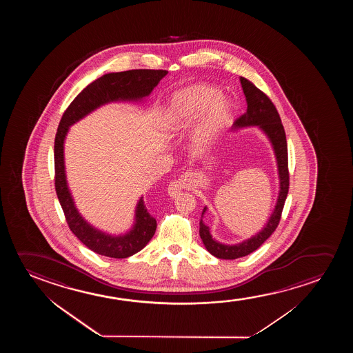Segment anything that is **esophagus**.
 <instances>
[{"label": "esophagus", "mask_w": 353, "mask_h": 353, "mask_svg": "<svg viewBox=\"0 0 353 353\" xmlns=\"http://www.w3.org/2000/svg\"><path fill=\"white\" fill-rule=\"evenodd\" d=\"M185 185H187V179H174L168 187V194L171 198H176L182 192V189L185 188Z\"/></svg>", "instance_id": "1"}]
</instances>
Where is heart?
Segmentation results:
<instances>
[{
  "mask_svg": "<svg viewBox=\"0 0 353 353\" xmlns=\"http://www.w3.org/2000/svg\"><path fill=\"white\" fill-rule=\"evenodd\" d=\"M218 88L195 84L174 92L163 112V126L179 130L193 123L201 113L194 128V145L205 150L216 142L232 117V102L221 95Z\"/></svg>",
  "mask_w": 353,
  "mask_h": 353,
  "instance_id": "heart-1",
  "label": "heart"
}]
</instances>
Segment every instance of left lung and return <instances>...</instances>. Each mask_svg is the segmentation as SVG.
<instances>
[{"label": "left lung", "instance_id": "1", "mask_svg": "<svg viewBox=\"0 0 353 353\" xmlns=\"http://www.w3.org/2000/svg\"><path fill=\"white\" fill-rule=\"evenodd\" d=\"M242 90L246 97L247 111L232 124V129L236 130L240 128L246 126H259L261 130L265 132L269 137L271 145L274 147L277 168H279V177H280V193L276 203L275 210L271 214L265 228H263L256 235L248 239L246 241L236 245H224L216 241L212 235L210 234V228L203 224V219H200V237L203 245L212 256L219 259H236L241 256H248L252 252L264 243L275 232L276 228L280 223L282 210L285 206V199L290 189V171H288V150H287V140L283 125L281 123L280 114L276 110L275 105L272 103L265 92H261L258 88L246 78L240 77ZM206 212V208H203V213ZM201 216V218H203Z\"/></svg>", "mask_w": 353, "mask_h": 353}]
</instances>
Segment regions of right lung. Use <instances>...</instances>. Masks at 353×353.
I'll return each instance as SVG.
<instances>
[{
	"mask_svg": "<svg viewBox=\"0 0 353 353\" xmlns=\"http://www.w3.org/2000/svg\"><path fill=\"white\" fill-rule=\"evenodd\" d=\"M168 74L165 70H131L124 72L108 73L90 83L78 94L63 112L59 123L54 142L55 165V190L63 208L68 228L81 240L83 245L101 256L110 258H128L140 252L150 242L157 229V221L147 211L145 201L141 198L137 203L135 225L125 235L111 236L92 228L83 219L74 206L68 190L65 164H63V141L68 126L82 119L97 107L112 101H134L150 95L160 79Z\"/></svg>",
	"mask_w": 353,
	"mask_h": 353,
	"instance_id": "add662e5",
	"label": "right lung"
}]
</instances>
